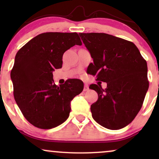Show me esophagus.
Segmentation results:
<instances>
[{
  "instance_id": "1",
  "label": "esophagus",
  "mask_w": 159,
  "mask_h": 159,
  "mask_svg": "<svg viewBox=\"0 0 159 159\" xmlns=\"http://www.w3.org/2000/svg\"><path fill=\"white\" fill-rule=\"evenodd\" d=\"M89 90V87L87 84H84V91H88Z\"/></svg>"
}]
</instances>
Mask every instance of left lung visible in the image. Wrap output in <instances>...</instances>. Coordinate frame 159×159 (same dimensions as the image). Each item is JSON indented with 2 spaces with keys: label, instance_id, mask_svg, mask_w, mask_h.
Wrapping results in <instances>:
<instances>
[{
  "label": "left lung",
  "instance_id": "obj_1",
  "mask_svg": "<svg viewBox=\"0 0 159 159\" xmlns=\"http://www.w3.org/2000/svg\"><path fill=\"white\" fill-rule=\"evenodd\" d=\"M93 63L88 71L96 80L92 84L98 95L90 106L92 116L100 125L119 129L131 123L140 111L149 87L147 63L133 43L106 33H79Z\"/></svg>",
  "mask_w": 159,
  "mask_h": 159
}]
</instances>
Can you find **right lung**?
Segmentation results:
<instances>
[{
  "label": "right lung",
  "mask_w": 159,
  "mask_h": 159,
  "mask_svg": "<svg viewBox=\"0 0 159 159\" xmlns=\"http://www.w3.org/2000/svg\"><path fill=\"white\" fill-rule=\"evenodd\" d=\"M81 45L77 33L45 32L19 50L11 71L14 96L25 119L40 129H51L68 119L71 101L83 90L81 80H66L57 86L53 71L61 69L63 54Z\"/></svg>",
  "instance_id": "right-lung-1"
}]
</instances>
